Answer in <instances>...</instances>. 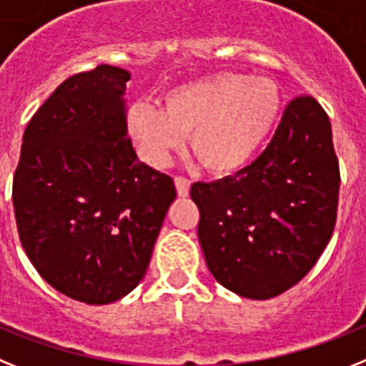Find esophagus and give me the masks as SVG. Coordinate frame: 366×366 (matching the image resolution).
<instances>
[{
	"label": "esophagus",
	"instance_id": "34e87169",
	"mask_svg": "<svg viewBox=\"0 0 366 366\" xmlns=\"http://www.w3.org/2000/svg\"><path fill=\"white\" fill-rule=\"evenodd\" d=\"M174 186H177V193H179V197L189 195V186H192V182H189L187 179H184V177H174Z\"/></svg>",
	"mask_w": 366,
	"mask_h": 366
}]
</instances>
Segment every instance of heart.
<instances>
[{"mask_svg": "<svg viewBox=\"0 0 366 366\" xmlns=\"http://www.w3.org/2000/svg\"><path fill=\"white\" fill-rule=\"evenodd\" d=\"M282 112L272 79L217 73L186 82L164 97V110L147 103L130 108L129 129L154 164L179 149L184 134L199 164L215 174L239 171L271 136Z\"/></svg>", "mask_w": 366, "mask_h": 366, "instance_id": "heart-1", "label": "heart"}]
</instances>
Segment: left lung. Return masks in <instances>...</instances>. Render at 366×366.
<instances>
[{
	"label": "left lung",
	"instance_id": "8db88e82",
	"mask_svg": "<svg viewBox=\"0 0 366 366\" xmlns=\"http://www.w3.org/2000/svg\"><path fill=\"white\" fill-rule=\"evenodd\" d=\"M339 186L328 116L311 95L295 97L252 164L234 177L192 186L209 272L252 300L293 287L332 237Z\"/></svg>",
	"mask_w": 366,
	"mask_h": 366
}]
</instances>
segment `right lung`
<instances>
[{"label": "right lung", "instance_id": "add662e5", "mask_svg": "<svg viewBox=\"0 0 366 366\" xmlns=\"http://www.w3.org/2000/svg\"><path fill=\"white\" fill-rule=\"evenodd\" d=\"M130 73L101 64L66 79L24 132L12 182L21 247L38 274L101 306L142 282L177 197L127 132Z\"/></svg>", "mask_w": 366, "mask_h": 366}]
</instances>
